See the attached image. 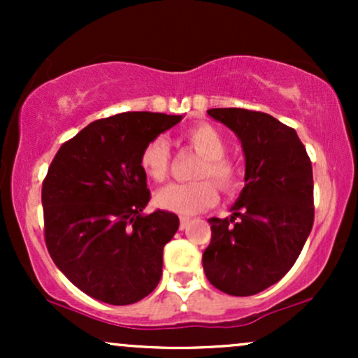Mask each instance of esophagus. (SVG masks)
Wrapping results in <instances>:
<instances>
[{
    "label": "esophagus",
    "instance_id": "esophagus-1",
    "mask_svg": "<svg viewBox=\"0 0 358 358\" xmlns=\"http://www.w3.org/2000/svg\"><path fill=\"white\" fill-rule=\"evenodd\" d=\"M188 222H190V219H188V217H180V229H187V225H188Z\"/></svg>",
    "mask_w": 358,
    "mask_h": 358
}]
</instances>
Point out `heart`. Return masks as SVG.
<instances>
[{
	"instance_id": "1",
	"label": "heart",
	"mask_w": 358,
	"mask_h": 358,
	"mask_svg": "<svg viewBox=\"0 0 358 358\" xmlns=\"http://www.w3.org/2000/svg\"><path fill=\"white\" fill-rule=\"evenodd\" d=\"M185 139L199 153L203 155L202 163L196 168L195 176L200 180L190 183H170L159 188L155 195V202L165 210L180 215H195L212 205L219 199L217 185L224 192H232L241 183V170L231 159L225 158L227 143L219 129L210 124H195L185 133ZM139 166L143 173L153 182H163L170 173L171 151L166 138L156 136L143 146L139 153ZM212 178L214 181L208 180Z\"/></svg>"
}]
</instances>
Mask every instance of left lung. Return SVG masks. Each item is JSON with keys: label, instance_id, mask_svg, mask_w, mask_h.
Returning <instances> with one entry per match:
<instances>
[{"label": "left lung", "instance_id": "left-lung-1", "mask_svg": "<svg viewBox=\"0 0 358 358\" xmlns=\"http://www.w3.org/2000/svg\"><path fill=\"white\" fill-rule=\"evenodd\" d=\"M232 129L245 156V187L232 215L208 219L212 239L202 262L210 285L252 296L293 268L313 227V170L293 127L259 110L208 109Z\"/></svg>", "mask_w": 358, "mask_h": 358}]
</instances>
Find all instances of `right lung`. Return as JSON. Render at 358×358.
I'll list each match as a JSON object with an SVG mask.
<instances>
[{"instance_id":"right-lung-1","label":"right lung","mask_w":358,"mask_h":358,"mask_svg":"<svg viewBox=\"0 0 358 358\" xmlns=\"http://www.w3.org/2000/svg\"><path fill=\"white\" fill-rule=\"evenodd\" d=\"M182 121L122 113L90 122L60 146L42 187L45 244L72 285L109 305H131L158 286L175 213L155 210L139 153Z\"/></svg>"}]
</instances>
